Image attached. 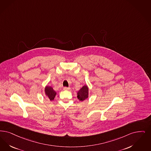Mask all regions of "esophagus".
<instances>
[{"label": "esophagus", "instance_id": "obj_1", "mask_svg": "<svg viewBox=\"0 0 151 151\" xmlns=\"http://www.w3.org/2000/svg\"><path fill=\"white\" fill-rule=\"evenodd\" d=\"M63 90H65V91H70V88H67V87H64V88H63Z\"/></svg>", "mask_w": 151, "mask_h": 151}]
</instances>
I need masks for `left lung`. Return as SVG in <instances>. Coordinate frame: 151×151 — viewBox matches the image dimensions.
<instances>
[{
  "instance_id": "left-lung-1",
  "label": "left lung",
  "mask_w": 151,
  "mask_h": 151,
  "mask_svg": "<svg viewBox=\"0 0 151 151\" xmlns=\"http://www.w3.org/2000/svg\"><path fill=\"white\" fill-rule=\"evenodd\" d=\"M77 97L80 101H84L89 97V88L88 85H85L77 93Z\"/></svg>"
}]
</instances>
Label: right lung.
Here are the masks:
<instances>
[{
  "mask_svg": "<svg viewBox=\"0 0 151 151\" xmlns=\"http://www.w3.org/2000/svg\"><path fill=\"white\" fill-rule=\"evenodd\" d=\"M44 92H45V96L50 101H53L54 98L57 94L56 91H54V89H53V88L50 86H48V85H47L45 87Z\"/></svg>",
  "mask_w": 151,
  "mask_h": 151,
  "instance_id": "right-lung-1",
  "label": "right lung"
}]
</instances>
